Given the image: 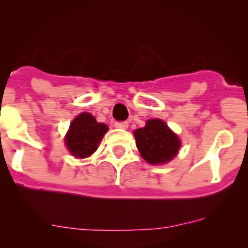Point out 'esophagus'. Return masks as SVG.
<instances>
[{"mask_svg":"<svg viewBox=\"0 0 248 248\" xmlns=\"http://www.w3.org/2000/svg\"><path fill=\"white\" fill-rule=\"evenodd\" d=\"M115 127L120 129H127L128 128V122L124 121V122H115Z\"/></svg>","mask_w":248,"mask_h":248,"instance_id":"34e87169","label":"esophagus"}]
</instances>
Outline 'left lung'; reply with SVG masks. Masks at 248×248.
Segmentation results:
<instances>
[{
  "instance_id": "8db88e82",
  "label": "left lung",
  "mask_w": 248,
  "mask_h": 248,
  "mask_svg": "<svg viewBox=\"0 0 248 248\" xmlns=\"http://www.w3.org/2000/svg\"><path fill=\"white\" fill-rule=\"evenodd\" d=\"M136 144L142 158L150 164L167 163L176 156L181 142L166 122L151 119L134 132Z\"/></svg>"
}]
</instances>
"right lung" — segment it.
<instances>
[{
  "label": "right lung",
  "mask_w": 248,
  "mask_h": 248,
  "mask_svg": "<svg viewBox=\"0 0 248 248\" xmlns=\"http://www.w3.org/2000/svg\"><path fill=\"white\" fill-rule=\"evenodd\" d=\"M107 131V124H98L89 112H81L72 121L64 142L73 156L85 158L96 151Z\"/></svg>",
  "instance_id": "obj_1"
}]
</instances>
